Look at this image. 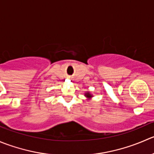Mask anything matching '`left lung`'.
<instances>
[{
  "label": "left lung",
  "instance_id": "8db88e82",
  "mask_svg": "<svg viewBox=\"0 0 154 154\" xmlns=\"http://www.w3.org/2000/svg\"><path fill=\"white\" fill-rule=\"evenodd\" d=\"M85 97H86L87 98H88V99H91V97H93V96H92V94H90V92H87L86 94H85Z\"/></svg>",
  "mask_w": 154,
  "mask_h": 154
}]
</instances>
